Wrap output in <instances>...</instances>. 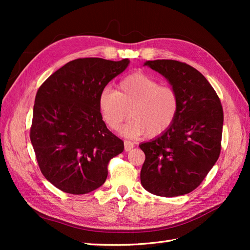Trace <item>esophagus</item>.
<instances>
[{
    "mask_svg": "<svg viewBox=\"0 0 250 250\" xmlns=\"http://www.w3.org/2000/svg\"><path fill=\"white\" fill-rule=\"evenodd\" d=\"M133 147H134V145H133V144H132L130 141H125V142H124L125 151H130Z\"/></svg>",
    "mask_w": 250,
    "mask_h": 250,
    "instance_id": "obj_1",
    "label": "esophagus"
}]
</instances>
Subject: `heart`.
Listing matches in <instances>:
<instances>
[{
  "label": "heart",
  "mask_w": 250,
  "mask_h": 250,
  "mask_svg": "<svg viewBox=\"0 0 250 250\" xmlns=\"http://www.w3.org/2000/svg\"><path fill=\"white\" fill-rule=\"evenodd\" d=\"M98 109L111 130H121L124 137L155 138L167 131L180 110V97L170 85H161L155 78L143 73L127 76L115 90L105 88L98 98Z\"/></svg>",
  "instance_id": "obj_1"
}]
</instances>
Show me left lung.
<instances>
[{
    "label": "left lung",
    "mask_w": 250,
    "mask_h": 250,
    "mask_svg": "<svg viewBox=\"0 0 250 250\" xmlns=\"http://www.w3.org/2000/svg\"><path fill=\"white\" fill-rule=\"evenodd\" d=\"M180 97L175 122L160 137L143 143L141 183L163 197L194 191L213 168L221 151L223 108L215 89L193 66L171 59L149 60Z\"/></svg>",
    "instance_id": "obj_1"
}]
</instances>
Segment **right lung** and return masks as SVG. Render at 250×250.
Wrapping results in <instances>:
<instances>
[{
	"label": "right lung",
	"instance_id": "right-lung-1",
	"mask_svg": "<svg viewBox=\"0 0 250 250\" xmlns=\"http://www.w3.org/2000/svg\"><path fill=\"white\" fill-rule=\"evenodd\" d=\"M128 64L127 58H78L37 90L30 140L42 175L62 192L81 195L101 187L109 161L123 152V141L100 116L98 98Z\"/></svg>",
	"mask_w": 250,
	"mask_h": 250
}]
</instances>
